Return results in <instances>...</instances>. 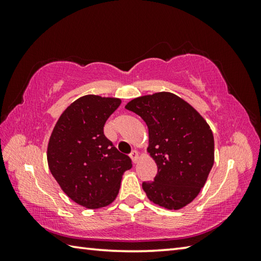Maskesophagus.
<instances>
[{"mask_svg": "<svg viewBox=\"0 0 261 261\" xmlns=\"http://www.w3.org/2000/svg\"><path fill=\"white\" fill-rule=\"evenodd\" d=\"M130 158H131L132 162L137 163V162H138V160H139V153L137 152V151H132V152L130 153Z\"/></svg>", "mask_w": 261, "mask_h": 261, "instance_id": "34e87169", "label": "esophagus"}]
</instances>
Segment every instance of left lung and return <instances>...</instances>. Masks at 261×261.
<instances>
[{
	"instance_id": "left-lung-1",
	"label": "left lung",
	"mask_w": 261,
	"mask_h": 261,
	"mask_svg": "<svg viewBox=\"0 0 261 261\" xmlns=\"http://www.w3.org/2000/svg\"><path fill=\"white\" fill-rule=\"evenodd\" d=\"M125 108L148 127V147L158 174L143 189L154 204L177 211L204 187L214 165V137L208 123L187 101L170 92L138 96Z\"/></svg>"
}]
</instances>
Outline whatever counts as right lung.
Here are the masks:
<instances>
[{"label": "right lung", "instance_id": "obj_1", "mask_svg": "<svg viewBox=\"0 0 261 261\" xmlns=\"http://www.w3.org/2000/svg\"><path fill=\"white\" fill-rule=\"evenodd\" d=\"M121 99L88 94L69 106L57 120L47 147L51 175L63 192L90 210L112 204L131 159L103 134Z\"/></svg>", "mask_w": 261, "mask_h": 261}]
</instances>
